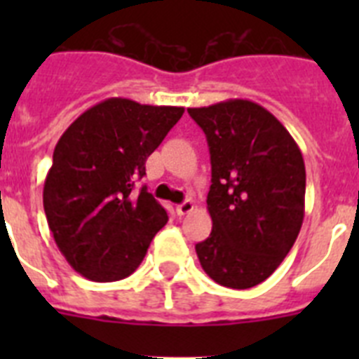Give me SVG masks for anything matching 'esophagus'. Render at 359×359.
Listing matches in <instances>:
<instances>
[{"label": "esophagus", "mask_w": 359, "mask_h": 359, "mask_svg": "<svg viewBox=\"0 0 359 359\" xmlns=\"http://www.w3.org/2000/svg\"><path fill=\"white\" fill-rule=\"evenodd\" d=\"M192 210H194V203L190 201V199H187V201H183L182 205H177V207H176L177 215L190 214V212H192Z\"/></svg>", "instance_id": "1"}]
</instances>
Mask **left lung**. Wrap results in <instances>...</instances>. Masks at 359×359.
<instances>
[{
	"label": "left lung",
	"mask_w": 359,
	"mask_h": 359,
	"mask_svg": "<svg viewBox=\"0 0 359 359\" xmlns=\"http://www.w3.org/2000/svg\"><path fill=\"white\" fill-rule=\"evenodd\" d=\"M189 115L207 135L212 163V231L196 253L212 280L248 290L280 266L302 228V152L268 109L246 98L189 107Z\"/></svg>",
	"instance_id": "left-lung-1"
}]
</instances>
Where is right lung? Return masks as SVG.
<instances>
[{"label":"right lung","instance_id":"obj_1","mask_svg":"<svg viewBox=\"0 0 359 359\" xmlns=\"http://www.w3.org/2000/svg\"><path fill=\"white\" fill-rule=\"evenodd\" d=\"M183 107L106 98L62 133L43 189L44 214L68 264L93 282L129 277L169 215L145 187V161Z\"/></svg>","mask_w":359,"mask_h":359}]
</instances>
